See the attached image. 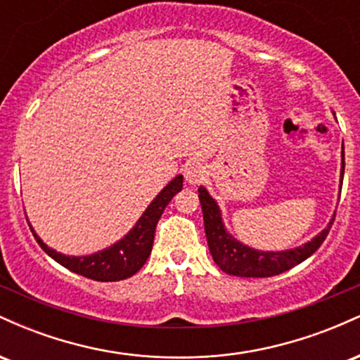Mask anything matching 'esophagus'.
I'll use <instances>...</instances> for the list:
<instances>
[{
	"mask_svg": "<svg viewBox=\"0 0 360 360\" xmlns=\"http://www.w3.org/2000/svg\"><path fill=\"white\" fill-rule=\"evenodd\" d=\"M206 176V167L201 162H189L184 169V177L189 184H200Z\"/></svg>",
	"mask_w": 360,
	"mask_h": 360,
	"instance_id": "1",
	"label": "esophagus"
}]
</instances>
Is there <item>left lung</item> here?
<instances>
[{
    "label": "left lung",
    "mask_w": 360,
    "mask_h": 360,
    "mask_svg": "<svg viewBox=\"0 0 360 360\" xmlns=\"http://www.w3.org/2000/svg\"><path fill=\"white\" fill-rule=\"evenodd\" d=\"M344 171L345 159L344 146H342V174H344ZM198 191H200L198 198H200L201 210H203L206 240H208L214 264L226 274L238 276V278H271V276L283 274V272L292 269L320 249L330 229H332L333 220H335V214H333L332 221L323 232L318 233L311 242L304 243L298 249L284 252H259L237 242L232 235L226 233V230L223 229L221 214L217 201L210 196L205 188H200Z\"/></svg>",
    "instance_id": "1"
}]
</instances>
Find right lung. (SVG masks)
Segmentation results:
<instances>
[{
	"label": "right lung",
	"instance_id": "right-lung-1",
	"mask_svg": "<svg viewBox=\"0 0 360 360\" xmlns=\"http://www.w3.org/2000/svg\"><path fill=\"white\" fill-rule=\"evenodd\" d=\"M181 189H183V176H177L176 179H172L162 191L157 194L155 200L148 205L146 213L140 217V220L134 226V230L123 240L111 245L110 249L101 250L93 255H86V257H69V255H62L59 252L49 249L37 237L34 230H30L37 238V242H39V245L56 262L64 266L65 269L84 276L88 279L101 281V283L122 281L134 276L146 264V260L152 252V245H154L155 226L160 220V214H162L166 206L171 203L172 198Z\"/></svg>",
	"mask_w": 360,
	"mask_h": 360
}]
</instances>
